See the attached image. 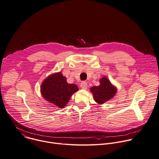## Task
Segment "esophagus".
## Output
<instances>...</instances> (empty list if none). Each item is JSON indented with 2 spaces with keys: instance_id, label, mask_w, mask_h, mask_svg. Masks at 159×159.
Listing matches in <instances>:
<instances>
[{
  "instance_id": "obj_1",
  "label": "esophagus",
  "mask_w": 159,
  "mask_h": 159,
  "mask_svg": "<svg viewBox=\"0 0 159 159\" xmlns=\"http://www.w3.org/2000/svg\"><path fill=\"white\" fill-rule=\"evenodd\" d=\"M80 87L82 89H87V83L85 81L82 82L80 84Z\"/></svg>"
}]
</instances>
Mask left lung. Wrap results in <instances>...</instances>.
Returning <instances> with one entry per match:
<instances>
[{
  "label": "left lung",
  "instance_id": "obj_1",
  "mask_svg": "<svg viewBox=\"0 0 159 159\" xmlns=\"http://www.w3.org/2000/svg\"><path fill=\"white\" fill-rule=\"evenodd\" d=\"M99 82L98 86L92 87L90 90L93 94L94 100L101 105L112 99L116 94L117 89L105 76L100 79Z\"/></svg>",
  "mask_w": 159,
  "mask_h": 159
}]
</instances>
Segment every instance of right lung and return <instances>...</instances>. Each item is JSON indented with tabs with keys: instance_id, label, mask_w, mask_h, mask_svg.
Returning <instances> with one entry per match:
<instances>
[{
	"instance_id": "add662e5",
	"label": "right lung",
	"mask_w": 159,
	"mask_h": 159,
	"mask_svg": "<svg viewBox=\"0 0 159 159\" xmlns=\"http://www.w3.org/2000/svg\"><path fill=\"white\" fill-rule=\"evenodd\" d=\"M79 90L74 84H68L62 74L56 72L45 79L40 86L42 97L59 108H64L73 93Z\"/></svg>"
}]
</instances>
